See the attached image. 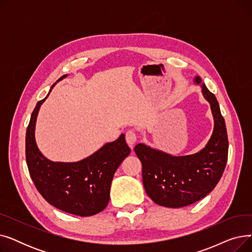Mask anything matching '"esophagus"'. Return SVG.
<instances>
[{"mask_svg":"<svg viewBox=\"0 0 252 252\" xmlns=\"http://www.w3.org/2000/svg\"><path fill=\"white\" fill-rule=\"evenodd\" d=\"M126 143L128 144V146L133 148L135 143L137 142V135H136V131L133 130V129H129L126 131Z\"/></svg>","mask_w":252,"mask_h":252,"instance_id":"obj_1","label":"esophagus"}]
</instances>
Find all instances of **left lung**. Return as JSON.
<instances>
[{
	"label": "left lung",
	"mask_w": 252,
	"mask_h": 252,
	"mask_svg": "<svg viewBox=\"0 0 252 252\" xmlns=\"http://www.w3.org/2000/svg\"><path fill=\"white\" fill-rule=\"evenodd\" d=\"M201 87L214 116V131L205 147L194 154L174 156L139 143L135 152L142 162L145 191L158 205L179 208L202 199L215 189L228 160V135L219 102L199 75L193 79Z\"/></svg>",
	"instance_id": "8db88e82"
}]
</instances>
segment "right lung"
I'll use <instances>...</instances> for the list:
<instances>
[{"instance_id": "add662e5", "label": "right lung", "mask_w": 252, "mask_h": 252, "mask_svg": "<svg viewBox=\"0 0 252 252\" xmlns=\"http://www.w3.org/2000/svg\"><path fill=\"white\" fill-rule=\"evenodd\" d=\"M45 99L38 101L26 129L25 155L31 178L37 191L53 206L65 213L90 217L107 206L114 173L130 153L125 134L103 146L90 156L75 162L52 161L39 151L35 141L36 117Z\"/></svg>"}]
</instances>
